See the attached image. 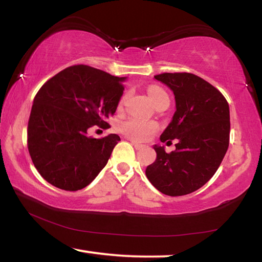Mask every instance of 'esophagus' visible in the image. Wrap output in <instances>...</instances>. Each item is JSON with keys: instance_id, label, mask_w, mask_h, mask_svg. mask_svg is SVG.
<instances>
[{"instance_id": "34e87169", "label": "esophagus", "mask_w": 262, "mask_h": 262, "mask_svg": "<svg viewBox=\"0 0 262 262\" xmlns=\"http://www.w3.org/2000/svg\"><path fill=\"white\" fill-rule=\"evenodd\" d=\"M130 143L134 145V147L136 150H140V149H143L144 147V145L143 144H141V143H139V142H136V141H134V140H130Z\"/></svg>"}]
</instances>
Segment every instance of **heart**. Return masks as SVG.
<instances>
[{
  "mask_svg": "<svg viewBox=\"0 0 262 262\" xmlns=\"http://www.w3.org/2000/svg\"><path fill=\"white\" fill-rule=\"evenodd\" d=\"M147 95H149L152 103H155L160 97L167 96L165 90L159 87H156V85H152V87L147 89ZM120 129L123 134L129 136L133 140L145 141L157 130V125L154 121H143L139 120V119L132 118L121 123Z\"/></svg>",
  "mask_w": 262,
  "mask_h": 262,
  "instance_id": "b5f03b06",
  "label": "heart"
}]
</instances>
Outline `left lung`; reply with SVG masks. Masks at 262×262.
Listing matches in <instances>:
<instances>
[{"instance_id":"1","label":"left lung","mask_w":262,"mask_h":262,"mask_svg":"<svg viewBox=\"0 0 262 262\" xmlns=\"http://www.w3.org/2000/svg\"><path fill=\"white\" fill-rule=\"evenodd\" d=\"M155 79L172 90L177 108L160 141L178 143L170 154L155 144L157 158L145 175L160 192L183 196L207 183L220 166L229 145V105L215 87L194 74L163 73Z\"/></svg>"}]
</instances>
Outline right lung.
I'll return each mask as SVG.
<instances>
[{
    "label": "right lung",
    "instance_id": "obj_1",
    "mask_svg": "<svg viewBox=\"0 0 262 262\" xmlns=\"http://www.w3.org/2000/svg\"><path fill=\"white\" fill-rule=\"evenodd\" d=\"M119 78L87 65H74L37 92L28 120V151L47 182L66 191L87 187L105 167L117 134L88 137L95 125L107 127L123 94Z\"/></svg>",
    "mask_w": 262,
    "mask_h": 262
}]
</instances>
